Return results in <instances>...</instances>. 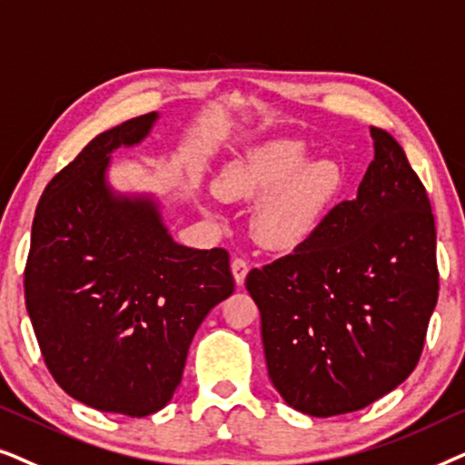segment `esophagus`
I'll return each instance as SVG.
<instances>
[{
  "mask_svg": "<svg viewBox=\"0 0 465 465\" xmlns=\"http://www.w3.org/2000/svg\"><path fill=\"white\" fill-rule=\"evenodd\" d=\"M232 272H233V281H236L238 287H242L244 278H246V274H249V263H246L244 259L236 257L232 262Z\"/></svg>",
  "mask_w": 465,
  "mask_h": 465,
  "instance_id": "obj_1",
  "label": "esophagus"
}]
</instances>
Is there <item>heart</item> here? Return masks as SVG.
<instances>
[{
	"mask_svg": "<svg viewBox=\"0 0 465 465\" xmlns=\"http://www.w3.org/2000/svg\"><path fill=\"white\" fill-rule=\"evenodd\" d=\"M311 161L297 140H272L227 163L216 178V193L229 202H255L251 233L263 249L293 251L330 214L344 191L336 161Z\"/></svg>",
	"mask_w": 465,
	"mask_h": 465,
	"instance_id": "obj_1",
	"label": "heart"
}]
</instances>
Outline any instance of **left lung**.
<instances>
[{
	"instance_id": "left-lung-1",
	"label": "left lung",
	"mask_w": 465,
	"mask_h": 465,
	"mask_svg": "<svg viewBox=\"0 0 465 465\" xmlns=\"http://www.w3.org/2000/svg\"><path fill=\"white\" fill-rule=\"evenodd\" d=\"M370 134L374 161L355 200L246 276L272 385L311 417L361 411L401 385L438 302L430 197L398 140Z\"/></svg>"
}]
</instances>
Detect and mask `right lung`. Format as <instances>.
Returning a JSON list of instances; mask_svg holds the SVG:
<instances>
[{"label":"right lung","instance_id":"add662e5","mask_svg":"<svg viewBox=\"0 0 465 465\" xmlns=\"http://www.w3.org/2000/svg\"><path fill=\"white\" fill-rule=\"evenodd\" d=\"M157 119L99 134L46 184L25 268V304L53 379L125 417L168 404L197 327L233 293L225 249L174 242L153 195L110 187V154L140 144Z\"/></svg>","mask_w":465,"mask_h":465}]
</instances>
